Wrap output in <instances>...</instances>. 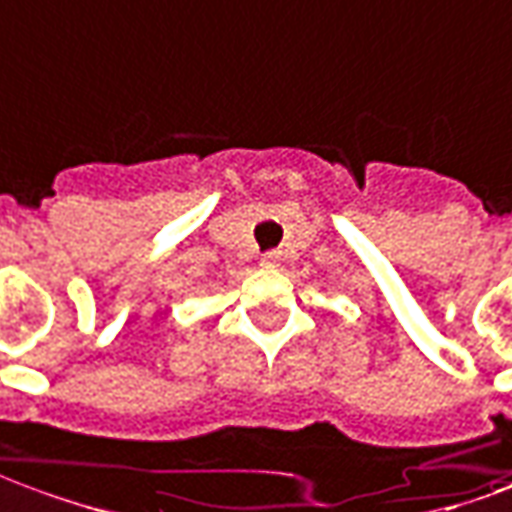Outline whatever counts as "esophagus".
<instances>
[{
	"label": "esophagus",
	"instance_id": "34e87169",
	"mask_svg": "<svg viewBox=\"0 0 512 512\" xmlns=\"http://www.w3.org/2000/svg\"><path fill=\"white\" fill-rule=\"evenodd\" d=\"M278 262H281V256H278L276 250H267L262 256V267H278Z\"/></svg>",
	"mask_w": 512,
	"mask_h": 512
}]
</instances>
